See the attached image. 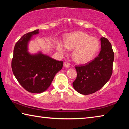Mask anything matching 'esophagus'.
Segmentation results:
<instances>
[{
	"label": "esophagus",
	"instance_id": "esophagus-1",
	"mask_svg": "<svg viewBox=\"0 0 129 129\" xmlns=\"http://www.w3.org/2000/svg\"><path fill=\"white\" fill-rule=\"evenodd\" d=\"M64 67H66V68H69V66H70L68 62H65L64 63Z\"/></svg>",
	"mask_w": 129,
	"mask_h": 129
}]
</instances>
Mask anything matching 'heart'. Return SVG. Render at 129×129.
I'll return each mask as SVG.
<instances>
[{
	"label": "heart",
	"mask_w": 129,
	"mask_h": 129,
	"mask_svg": "<svg viewBox=\"0 0 129 129\" xmlns=\"http://www.w3.org/2000/svg\"><path fill=\"white\" fill-rule=\"evenodd\" d=\"M56 47L62 54L66 53L67 49H73L72 56L73 60L78 64H85L97 53L100 43L95 37L90 36L84 32H76L68 35L64 40V44L58 41Z\"/></svg>",
	"instance_id": "b5f03b06"
}]
</instances>
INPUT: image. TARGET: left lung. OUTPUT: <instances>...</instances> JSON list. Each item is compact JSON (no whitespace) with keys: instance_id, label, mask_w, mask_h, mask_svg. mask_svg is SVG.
I'll use <instances>...</instances> for the list:
<instances>
[{"instance_id":"1","label":"left lung","mask_w":129,"mask_h":129,"mask_svg":"<svg viewBox=\"0 0 129 129\" xmlns=\"http://www.w3.org/2000/svg\"><path fill=\"white\" fill-rule=\"evenodd\" d=\"M101 51L92 61L76 66L77 76L73 86L83 95L93 94L101 89L112 76L114 59L112 45L106 38H101Z\"/></svg>"}]
</instances>
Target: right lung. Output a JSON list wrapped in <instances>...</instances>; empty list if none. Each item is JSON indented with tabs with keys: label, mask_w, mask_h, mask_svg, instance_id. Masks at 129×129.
Listing matches in <instances>:
<instances>
[{
	"label": "right lung",
	"mask_w": 129,
	"mask_h": 129,
	"mask_svg": "<svg viewBox=\"0 0 129 129\" xmlns=\"http://www.w3.org/2000/svg\"><path fill=\"white\" fill-rule=\"evenodd\" d=\"M39 33L36 29L21 37L15 45L11 63L13 73L19 84L32 93L46 90L63 67V61L54 60L40 51L29 53L28 44L33 35Z\"/></svg>",
	"instance_id": "obj_1"
}]
</instances>
